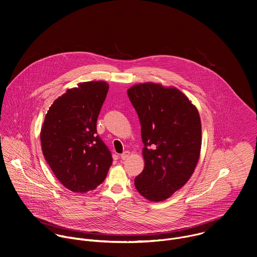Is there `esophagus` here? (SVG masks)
Returning a JSON list of instances; mask_svg holds the SVG:
<instances>
[{"label":"esophagus","mask_w":257,"mask_h":257,"mask_svg":"<svg viewBox=\"0 0 257 257\" xmlns=\"http://www.w3.org/2000/svg\"><path fill=\"white\" fill-rule=\"evenodd\" d=\"M129 157H130V152H129V151H125V152H123L122 154L120 155V158H121L122 160L128 159Z\"/></svg>","instance_id":"34e87169"}]
</instances>
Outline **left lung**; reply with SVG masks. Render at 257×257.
I'll return each mask as SVG.
<instances>
[{
  "label": "left lung",
  "instance_id": "1",
  "mask_svg": "<svg viewBox=\"0 0 257 257\" xmlns=\"http://www.w3.org/2000/svg\"><path fill=\"white\" fill-rule=\"evenodd\" d=\"M128 97L137 111L145 166L135 187L150 202H162L192 177L202 148L199 111L177 87L144 82L131 86Z\"/></svg>",
  "mask_w": 257,
  "mask_h": 257
}]
</instances>
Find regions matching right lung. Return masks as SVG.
<instances>
[{
  "label": "right lung",
  "mask_w": 257,
  "mask_h": 257,
  "mask_svg": "<svg viewBox=\"0 0 257 257\" xmlns=\"http://www.w3.org/2000/svg\"><path fill=\"white\" fill-rule=\"evenodd\" d=\"M107 82L86 81L56 98L41 130L42 150L57 180L84 194L105 180L112 157L96 135V121L108 92Z\"/></svg>",
  "instance_id": "obj_1"
}]
</instances>
